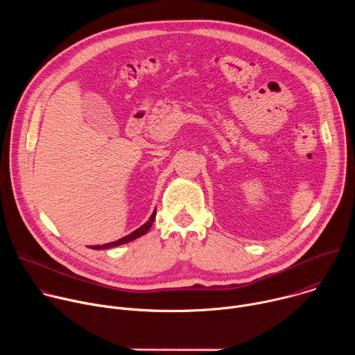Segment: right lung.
<instances>
[{
    "label": "right lung",
    "instance_id": "1",
    "mask_svg": "<svg viewBox=\"0 0 355 355\" xmlns=\"http://www.w3.org/2000/svg\"><path fill=\"white\" fill-rule=\"evenodd\" d=\"M155 218H156V211H155L153 214H151L150 219H148L144 225H141L139 229H136V230H135V232H132L130 234H128V236H125V237H122V239H119V240H116V241L107 243V244H103V245H91V248H92V250H101V248H103V250H107V248H111V247H116V245H121V244L129 243V241H132V240H135V239H137V237H140V236L146 234V233L150 230L151 225H153Z\"/></svg>",
    "mask_w": 355,
    "mask_h": 355
}]
</instances>
